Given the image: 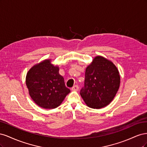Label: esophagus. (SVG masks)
Listing matches in <instances>:
<instances>
[{
  "instance_id": "1",
  "label": "esophagus",
  "mask_w": 147,
  "mask_h": 147,
  "mask_svg": "<svg viewBox=\"0 0 147 147\" xmlns=\"http://www.w3.org/2000/svg\"><path fill=\"white\" fill-rule=\"evenodd\" d=\"M78 89H79V88H78V85H75V86H74L72 88V89H71V90H72V91H77L78 90Z\"/></svg>"
}]
</instances>
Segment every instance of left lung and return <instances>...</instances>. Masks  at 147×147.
Instances as JSON below:
<instances>
[{"instance_id":"1","label":"left lung","mask_w":147,"mask_h":147,"mask_svg":"<svg viewBox=\"0 0 147 147\" xmlns=\"http://www.w3.org/2000/svg\"><path fill=\"white\" fill-rule=\"evenodd\" d=\"M119 84L117 67L111 61L97 56L86 69L84 85L80 95L89 107L101 109L113 100Z\"/></svg>"}]
</instances>
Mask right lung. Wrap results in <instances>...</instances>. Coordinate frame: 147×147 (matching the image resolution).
<instances>
[{"label":"right lung","instance_id":"1","mask_svg":"<svg viewBox=\"0 0 147 147\" xmlns=\"http://www.w3.org/2000/svg\"><path fill=\"white\" fill-rule=\"evenodd\" d=\"M59 67L46 59L34 65L26 75V83L32 99L40 107L55 109L70 92L65 85Z\"/></svg>","mask_w":147,"mask_h":147}]
</instances>
